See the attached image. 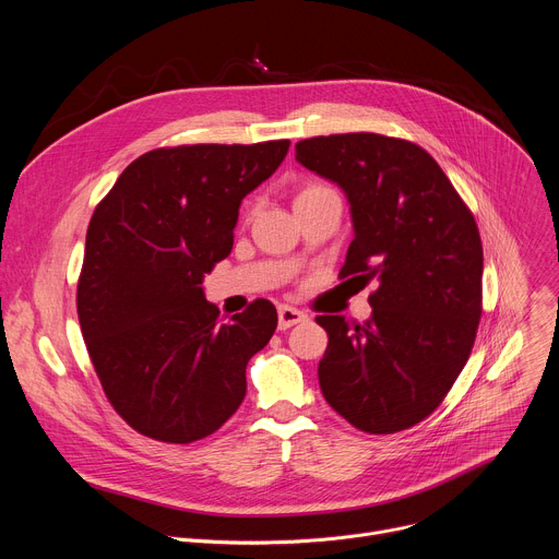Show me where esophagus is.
I'll list each match as a JSON object with an SVG mask.
<instances>
[{
	"mask_svg": "<svg viewBox=\"0 0 559 559\" xmlns=\"http://www.w3.org/2000/svg\"><path fill=\"white\" fill-rule=\"evenodd\" d=\"M305 318H307V313H302L300 309L289 307V305H281L278 307V330H289V328L302 323Z\"/></svg>",
	"mask_w": 559,
	"mask_h": 559,
	"instance_id": "esophagus-1",
	"label": "esophagus"
}]
</instances>
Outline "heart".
<instances>
[{
    "label": "heart",
    "instance_id": "heart-1",
    "mask_svg": "<svg viewBox=\"0 0 559 559\" xmlns=\"http://www.w3.org/2000/svg\"><path fill=\"white\" fill-rule=\"evenodd\" d=\"M328 192H334L330 186H325V183H318V181H309V183H305L300 190H298V194H296V201H305V199H311V197H321V194H328ZM294 201V203H296Z\"/></svg>",
    "mask_w": 559,
    "mask_h": 559
}]
</instances>
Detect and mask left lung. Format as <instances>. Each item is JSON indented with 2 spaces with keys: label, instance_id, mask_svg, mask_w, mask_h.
Listing matches in <instances>:
<instances>
[{
  "label": "left lung",
  "instance_id": "obj_1",
  "mask_svg": "<svg viewBox=\"0 0 559 559\" xmlns=\"http://www.w3.org/2000/svg\"><path fill=\"white\" fill-rule=\"evenodd\" d=\"M296 162L349 199L356 236L341 278H378L365 325L316 316L330 336L318 362L321 391L365 433L405 431L440 407L473 349L485 265L477 223L414 141L311 136L296 143Z\"/></svg>",
  "mask_w": 559,
  "mask_h": 559
}]
</instances>
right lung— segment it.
Returning <instances> with one entry per match:
<instances>
[{
	"mask_svg": "<svg viewBox=\"0 0 559 559\" xmlns=\"http://www.w3.org/2000/svg\"><path fill=\"white\" fill-rule=\"evenodd\" d=\"M287 150V139L156 147L95 207L76 313L108 403L134 431L190 444L241 407L246 367L278 313L257 298L223 323L201 283L231 252L238 205Z\"/></svg>",
	"mask_w": 559,
	"mask_h": 559,
	"instance_id": "add662e5",
	"label": "right lung"
}]
</instances>
